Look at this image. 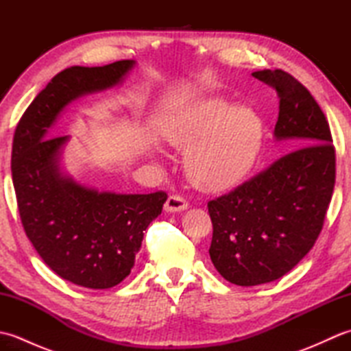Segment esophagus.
Segmentation results:
<instances>
[{
    "label": "esophagus",
    "instance_id": "obj_1",
    "mask_svg": "<svg viewBox=\"0 0 351 351\" xmlns=\"http://www.w3.org/2000/svg\"><path fill=\"white\" fill-rule=\"evenodd\" d=\"M189 208V202L180 195H171L166 200V205H164V210L167 213H181Z\"/></svg>",
    "mask_w": 351,
    "mask_h": 351
}]
</instances>
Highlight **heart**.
<instances>
[{
	"label": "heart",
	"mask_w": 351,
	"mask_h": 351,
	"mask_svg": "<svg viewBox=\"0 0 351 351\" xmlns=\"http://www.w3.org/2000/svg\"><path fill=\"white\" fill-rule=\"evenodd\" d=\"M171 146L189 149L190 180L205 190L226 189L247 175L263 141V122L249 107L230 108L210 99L191 110L167 132Z\"/></svg>",
	"instance_id": "heart-1"
}]
</instances>
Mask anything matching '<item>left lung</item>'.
Masks as SVG:
<instances>
[{
  "instance_id": "obj_1",
  "label": "left lung",
  "mask_w": 351,
  "mask_h": 351,
  "mask_svg": "<svg viewBox=\"0 0 351 351\" xmlns=\"http://www.w3.org/2000/svg\"><path fill=\"white\" fill-rule=\"evenodd\" d=\"M252 75L278 92L274 137L297 149L208 202L211 261L240 287L279 279L306 256L323 229L337 175L330 126L308 88L282 69Z\"/></svg>"
}]
</instances>
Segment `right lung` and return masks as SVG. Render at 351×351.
<instances>
[{"label": "right lung", "mask_w": 351, "mask_h": 351, "mask_svg": "<svg viewBox=\"0 0 351 351\" xmlns=\"http://www.w3.org/2000/svg\"><path fill=\"white\" fill-rule=\"evenodd\" d=\"M132 66L134 60H121L57 73L13 136V187L28 240L52 271L84 288H111L131 273L143 232L167 195H116L77 184L58 169L68 136L47 138V132L71 101L119 84Z\"/></svg>", "instance_id": "right-lung-1"}]
</instances>
